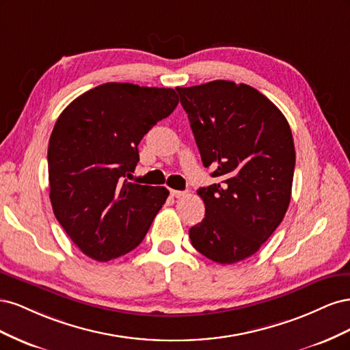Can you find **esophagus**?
I'll return each instance as SVG.
<instances>
[{
  "label": "esophagus",
  "mask_w": 350,
  "mask_h": 350,
  "mask_svg": "<svg viewBox=\"0 0 350 350\" xmlns=\"http://www.w3.org/2000/svg\"><path fill=\"white\" fill-rule=\"evenodd\" d=\"M169 191H171L172 197H183V196H185V191H178V189H169Z\"/></svg>",
  "instance_id": "esophagus-1"
}]
</instances>
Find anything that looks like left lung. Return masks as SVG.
<instances>
[{
    "label": "left lung",
    "instance_id": "1",
    "mask_svg": "<svg viewBox=\"0 0 350 350\" xmlns=\"http://www.w3.org/2000/svg\"><path fill=\"white\" fill-rule=\"evenodd\" d=\"M176 92L201 161L217 178L197 191L206 216L189 229V239L211 261H242L271 237L289 207L291 126L276 105L248 84L215 80Z\"/></svg>",
    "mask_w": 350,
    "mask_h": 350
}]
</instances>
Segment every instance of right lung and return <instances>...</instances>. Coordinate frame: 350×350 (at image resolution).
Here are the masks:
<instances>
[{
    "label": "right lung",
    "instance_id": "1",
    "mask_svg": "<svg viewBox=\"0 0 350 350\" xmlns=\"http://www.w3.org/2000/svg\"><path fill=\"white\" fill-rule=\"evenodd\" d=\"M174 89L105 83L62 111L48 146L49 198L57 220L83 254L118 258L140 245L169 196L129 183L139 143L178 105Z\"/></svg>",
    "mask_w": 350,
    "mask_h": 350
}]
</instances>
